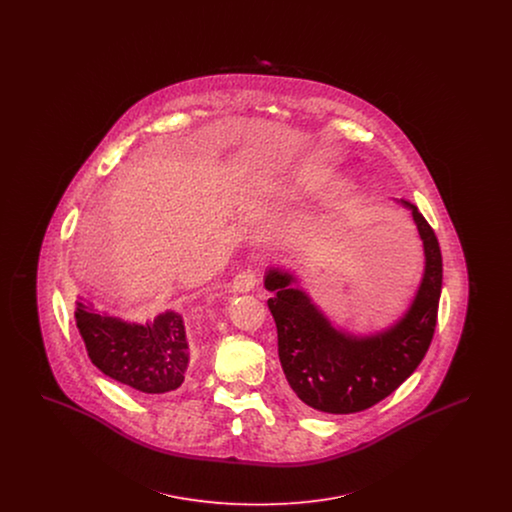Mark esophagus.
<instances>
[{
	"label": "esophagus",
	"mask_w": 512,
	"mask_h": 512,
	"mask_svg": "<svg viewBox=\"0 0 512 512\" xmlns=\"http://www.w3.org/2000/svg\"><path fill=\"white\" fill-rule=\"evenodd\" d=\"M255 284H257V274L253 270H244L234 278L232 290L238 293L251 292L255 288Z\"/></svg>",
	"instance_id": "esophagus-1"
}]
</instances>
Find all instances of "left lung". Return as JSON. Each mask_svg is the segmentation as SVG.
<instances>
[{"instance_id":"8db88e82","label":"left lung","mask_w":512,"mask_h":512,"mask_svg":"<svg viewBox=\"0 0 512 512\" xmlns=\"http://www.w3.org/2000/svg\"><path fill=\"white\" fill-rule=\"evenodd\" d=\"M413 213L424 244L426 268L411 309L390 330L357 338L332 326L307 293L293 288L290 272L268 270L274 295L268 309L276 322L278 357L293 393L307 407L330 414L359 413L386 399L422 363L438 324L443 263L434 228L416 205Z\"/></svg>"}]
</instances>
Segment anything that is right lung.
<instances>
[{
    "mask_svg": "<svg viewBox=\"0 0 512 512\" xmlns=\"http://www.w3.org/2000/svg\"><path fill=\"white\" fill-rule=\"evenodd\" d=\"M74 318L90 361L105 376L144 393H167L182 386L192 347L180 315L167 311L153 322L132 324L78 303Z\"/></svg>",
    "mask_w": 512,
    "mask_h": 512,
    "instance_id": "add662e5",
    "label": "right lung"
}]
</instances>
